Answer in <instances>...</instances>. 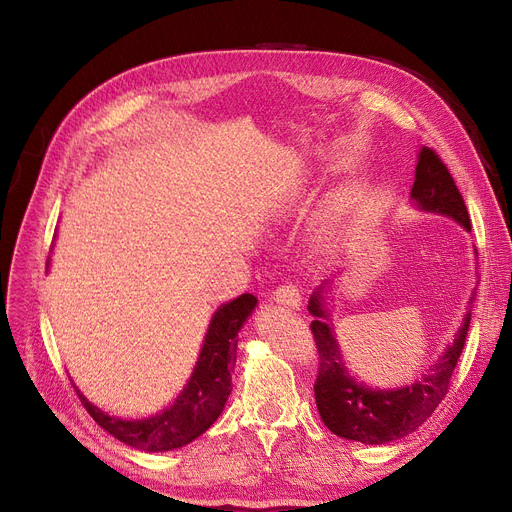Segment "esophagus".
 <instances>
[{
	"mask_svg": "<svg viewBox=\"0 0 512 512\" xmlns=\"http://www.w3.org/2000/svg\"><path fill=\"white\" fill-rule=\"evenodd\" d=\"M274 301L292 309H299L303 305V290L299 284L286 282L282 286H278V290L274 292Z\"/></svg>",
	"mask_w": 512,
	"mask_h": 512,
	"instance_id": "esophagus-1",
	"label": "esophagus"
}]
</instances>
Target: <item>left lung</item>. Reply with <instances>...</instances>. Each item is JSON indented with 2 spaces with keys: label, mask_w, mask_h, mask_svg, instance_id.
<instances>
[{
  "label": "left lung",
  "mask_w": 512,
  "mask_h": 512,
  "mask_svg": "<svg viewBox=\"0 0 512 512\" xmlns=\"http://www.w3.org/2000/svg\"><path fill=\"white\" fill-rule=\"evenodd\" d=\"M411 199L419 209L446 215V218L459 222L467 232L471 230L465 201L434 149L421 147L419 151ZM330 282L332 280L321 284L311 294L307 305L309 313L315 317L311 321V332L319 353V369L313 386L317 411L330 432L344 440L388 444L405 438L415 432L444 400L456 361L465 348L471 311H467L452 344H448L432 369L423 373V378L402 388L380 390L357 382L342 361L340 344L326 309V288H330ZM473 299L475 292L469 297V303H473Z\"/></svg>",
  "instance_id": "obj_1"
}]
</instances>
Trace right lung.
Masks as SVG:
<instances>
[{
	"label": "right lung",
	"instance_id": "right-lung-1",
	"mask_svg": "<svg viewBox=\"0 0 512 512\" xmlns=\"http://www.w3.org/2000/svg\"><path fill=\"white\" fill-rule=\"evenodd\" d=\"M255 307L257 297L245 292L213 313L191 380L166 411L145 419H120L91 405L74 386L80 402L107 434L132 448L166 452L191 444L207 432L226 407L232 392L236 336Z\"/></svg>",
	"mask_w": 512,
	"mask_h": 512
}]
</instances>
